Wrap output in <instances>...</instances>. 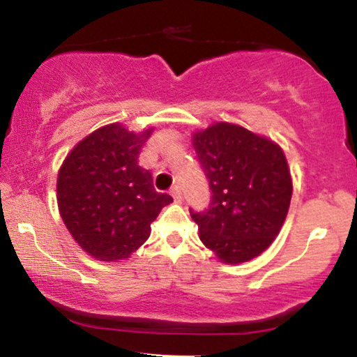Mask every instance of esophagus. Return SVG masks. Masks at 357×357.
<instances>
[{"label": "esophagus", "mask_w": 357, "mask_h": 357, "mask_svg": "<svg viewBox=\"0 0 357 357\" xmlns=\"http://www.w3.org/2000/svg\"><path fill=\"white\" fill-rule=\"evenodd\" d=\"M171 196H173L176 203H181V199H183V196H181V188H179L178 184H174V186L171 188Z\"/></svg>", "instance_id": "34e87169"}]
</instances>
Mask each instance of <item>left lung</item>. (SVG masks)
Returning a JSON list of instances; mask_svg holds the SVG:
<instances>
[{
  "instance_id": "1",
  "label": "left lung",
  "mask_w": 357,
  "mask_h": 357,
  "mask_svg": "<svg viewBox=\"0 0 357 357\" xmlns=\"http://www.w3.org/2000/svg\"><path fill=\"white\" fill-rule=\"evenodd\" d=\"M211 190L206 211L195 213L199 240L225 264H243L265 252L280 233L292 198L282 147L245 127L216 122L192 134Z\"/></svg>"
}]
</instances>
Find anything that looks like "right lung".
I'll return each mask as SVG.
<instances>
[{
    "label": "right lung",
    "instance_id": "1",
    "mask_svg": "<svg viewBox=\"0 0 357 357\" xmlns=\"http://www.w3.org/2000/svg\"><path fill=\"white\" fill-rule=\"evenodd\" d=\"M153 127L130 132L109 124L84 137L65 158L56 203L65 227L84 252L100 261L126 260L151 235V223L173 202L158 192L137 158Z\"/></svg>",
    "mask_w": 357,
    "mask_h": 357
}]
</instances>
